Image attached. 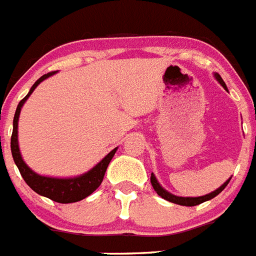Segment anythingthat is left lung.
I'll return each instance as SVG.
<instances>
[{
	"label": "left lung",
	"instance_id": "1",
	"mask_svg": "<svg viewBox=\"0 0 256 256\" xmlns=\"http://www.w3.org/2000/svg\"><path fill=\"white\" fill-rule=\"evenodd\" d=\"M214 78H216V80H218V83H220L222 87H224L226 91H228V87H226V84H224V79L218 75V74H214ZM230 180H232V177L226 181V182L224 184V185H220L218 189H216L214 192H212V193L209 194H205V196H201V197H178V196H174V194L169 193L168 190H165L162 188V186L160 185V182L157 181L156 176L150 174V182H152V186L153 189L156 190V193L160 196V197H162L164 200H166V201L169 202H173V204H177V205H181V206H196V205H200V204H202V202L205 201H209V200H212V198H214L216 196H218V194L222 192V190L228 186V184L230 182Z\"/></svg>",
	"mask_w": 256,
	"mask_h": 256
}]
</instances>
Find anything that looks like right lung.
Returning a JSON list of instances; mask_svg holds the SVG:
<instances>
[{
  "label": "right lung",
  "mask_w": 256,
  "mask_h": 256,
  "mask_svg": "<svg viewBox=\"0 0 256 256\" xmlns=\"http://www.w3.org/2000/svg\"><path fill=\"white\" fill-rule=\"evenodd\" d=\"M54 72H48L44 76H40L38 80L32 84L28 94L20 102L17 106L16 114H14L13 120V134H12V141H10V148H12V154H13L14 162L17 165L18 170L24 177V182L28 184L36 193L40 196L50 198L52 201L59 202V204H71V202H78L88 197L100 186L104 178L106 170H107L108 164L111 162L112 157L115 156L118 148L108 153L103 160L98 162L92 169L86 172L80 176L75 177H67V178H59V177H48V176H40L38 173L30 169L28 164L24 162L21 156L20 145H18V118L21 114V108L24 107V102L28 99L32 91L36 88V86L42 83L44 79L54 75Z\"/></svg>",
  "instance_id": "add662e5"
}]
</instances>
